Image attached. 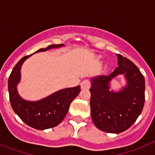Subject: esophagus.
Wrapping results in <instances>:
<instances>
[{"instance_id": "obj_1", "label": "esophagus", "mask_w": 155, "mask_h": 155, "mask_svg": "<svg viewBox=\"0 0 155 155\" xmlns=\"http://www.w3.org/2000/svg\"><path fill=\"white\" fill-rule=\"evenodd\" d=\"M90 81L87 80H83L81 84H80V86H81V88L82 89H88L90 87Z\"/></svg>"}]
</instances>
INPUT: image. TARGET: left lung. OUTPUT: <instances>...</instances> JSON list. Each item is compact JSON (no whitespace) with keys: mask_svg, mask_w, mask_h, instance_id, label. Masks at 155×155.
<instances>
[{"mask_svg":"<svg viewBox=\"0 0 155 155\" xmlns=\"http://www.w3.org/2000/svg\"><path fill=\"white\" fill-rule=\"evenodd\" d=\"M117 56L118 67L108 75L91 78V117L104 132L119 134L128 130L142 113L145 103V79L132 61ZM123 74L127 85L120 91L110 90V81Z\"/></svg>","mask_w":155,"mask_h":155,"instance_id":"obj_1","label":"left lung"}]
</instances>
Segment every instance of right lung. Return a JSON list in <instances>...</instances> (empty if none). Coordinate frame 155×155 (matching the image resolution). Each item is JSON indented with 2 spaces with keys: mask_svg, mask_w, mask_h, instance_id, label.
Wrapping results in <instances>:
<instances>
[{
  "mask_svg": "<svg viewBox=\"0 0 155 155\" xmlns=\"http://www.w3.org/2000/svg\"><path fill=\"white\" fill-rule=\"evenodd\" d=\"M63 44H53L35 52L47 51L60 48ZM32 55V54H31ZM31 55L21 58L13 68L8 80L9 101L14 113L22 121L36 130H44L55 127L62 122L68 112L72 101L80 92V86L58 90L43 99L30 101L23 99L18 92V84L21 80V68L23 63Z\"/></svg>",
  "mask_w": 155,
  "mask_h": 155,
  "instance_id": "right-lung-1",
  "label": "right lung"
}]
</instances>
